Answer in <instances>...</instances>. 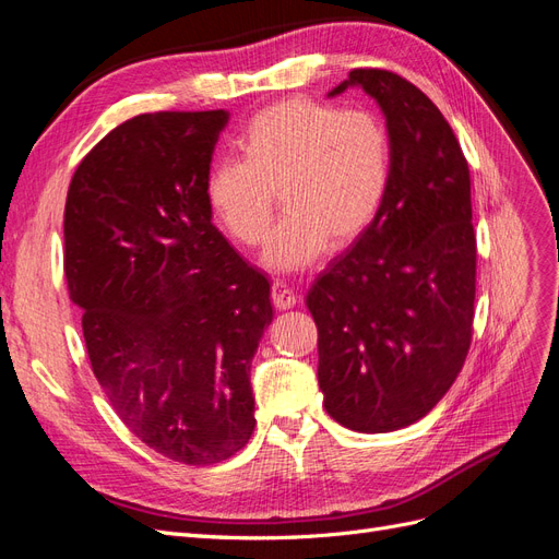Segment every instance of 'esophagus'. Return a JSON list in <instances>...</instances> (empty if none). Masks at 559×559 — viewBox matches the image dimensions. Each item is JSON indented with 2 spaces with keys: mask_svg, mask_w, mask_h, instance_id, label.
Listing matches in <instances>:
<instances>
[{
  "mask_svg": "<svg viewBox=\"0 0 559 559\" xmlns=\"http://www.w3.org/2000/svg\"><path fill=\"white\" fill-rule=\"evenodd\" d=\"M296 300H298V296H296L294 289H289V286H286L284 282H275V284H273V302H275L277 310H289V308H294Z\"/></svg>",
  "mask_w": 559,
  "mask_h": 559,
  "instance_id": "obj_1",
  "label": "esophagus"
}]
</instances>
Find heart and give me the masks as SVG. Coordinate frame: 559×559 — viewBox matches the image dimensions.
<instances>
[{"label":"heart","instance_id":"1","mask_svg":"<svg viewBox=\"0 0 559 559\" xmlns=\"http://www.w3.org/2000/svg\"><path fill=\"white\" fill-rule=\"evenodd\" d=\"M240 160L212 165L210 210L235 242L259 245L275 210L286 216L270 233L263 265L296 273L321 253L343 249L373 224L386 195L392 146L373 111L289 97L261 109L235 140Z\"/></svg>","mask_w":559,"mask_h":559}]
</instances>
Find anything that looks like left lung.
Masks as SVG:
<instances>
[{
	"mask_svg": "<svg viewBox=\"0 0 559 559\" xmlns=\"http://www.w3.org/2000/svg\"><path fill=\"white\" fill-rule=\"evenodd\" d=\"M386 123L392 173L370 224L319 273L306 306L319 331L326 413L352 431L413 425L445 396L471 345L476 235L468 165L452 128L411 81L352 70Z\"/></svg>",
	"mask_w": 559,
	"mask_h": 559,
	"instance_id": "obj_1",
	"label": "left lung"
}]
</instances>
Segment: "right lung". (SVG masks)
<instances>
[{"label":"right lung","mask_w":559,"mask_h":559,"mask_svg":"<svg viewBox=\"0 0 559 559\" xmlns=\"http://www.w3.org/2000/svg\"><path fill=\"white\" fill-rule=\"evenodd\" d=\"M228 118H130L81 160L64 205L93 373L142 443L193 466L247 445L251 359L275 314L270 282L212 224L205 181Z\"/></svg>","instance_id":"1"}]
</instances>
